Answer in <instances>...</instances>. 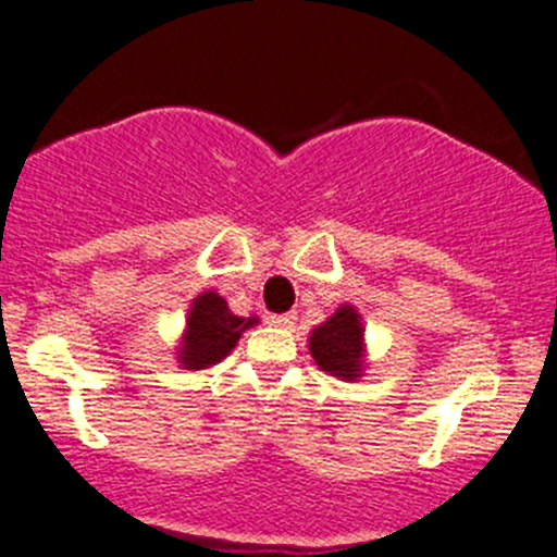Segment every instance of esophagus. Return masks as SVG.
<instances>
[{"label": "esophagus", "mask_w": 557, "mask_h": 557, "mask_svg": "<svg viewBox=\"0 0 557 557\" xmlns=\"http://www.w3.org/2000/svg\"><path fill=\"white\" fill-rule=\"evenodd\" d=\"M297 319L295 311H286V313H273L271 317V324H276V327H292Z\"/></svg>", "instance_id": "1"}]
</instances>
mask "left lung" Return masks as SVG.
<instances>
[{
	"instance_id": "8db88e82",
	"label": "left lung",
	"mask_w": 557,
	"mask_h": 557,
	"mask_svg": "<svg viewBox=\"0 0 557 557\" xmlns=\"http://www.w3.org/2000/svg\"><path fill=\"white\" fill-rule=\"evenodd\" d=\"M311 357L322 371L338 379H357L362 371V322L351 306H341L308 338Z\"/></svg>"
}]
</instances>
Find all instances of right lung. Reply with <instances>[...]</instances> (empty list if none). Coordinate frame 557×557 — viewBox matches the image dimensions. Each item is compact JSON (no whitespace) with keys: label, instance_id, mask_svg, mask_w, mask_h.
<instances>
[{"label":"right lung","instance_id":"right-lung-1","mask_svg":"<svg viewBox=\"0 0 557 557\" xmlns=\"http://www.w3.org/2000/svg\"><path fill=\"white\" fill-rule=\"evenodd\" d=\"M257 319L235 317L227 308V300L216 292H206L191 306L189 319H186L184 346L178 349V362L189 371L213 366L224 360L235 349L244 330H249Z\"/></svg>","mask_w":557,"mask_h":557}]
</instances>
